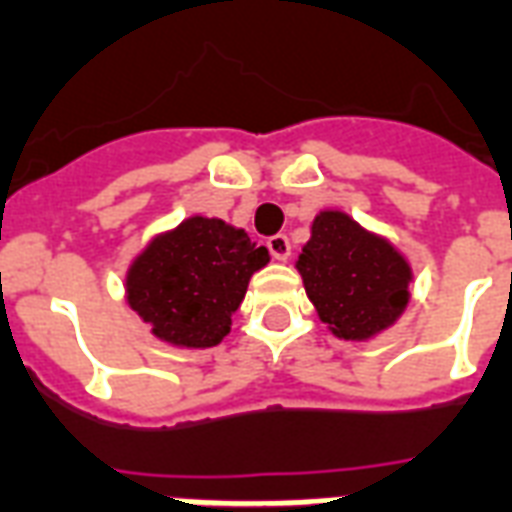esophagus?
Segmentation results:
<instances>
[{
  "label": "esophagus",
  "instance_id": "1",
  "mask_svg": "<svg viewBox=\"0 0 512 512\" xmlns=\"http://www.w3.org/2000/svg\"><path fill=\"white\" fill-rule=\"evenodd\" d=\"M268 252H271L276 260H287L292 252L290 239H287L284 233H276V236H271V239H268Z\"/></svg>",
  "mask_w": 512,
  "mask_h": 512
}]
</instances>
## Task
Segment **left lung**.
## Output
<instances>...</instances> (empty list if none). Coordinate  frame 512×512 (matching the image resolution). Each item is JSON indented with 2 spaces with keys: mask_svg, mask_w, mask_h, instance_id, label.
I'll use <instances>...</instances> for the list:
<instances>
[{
  "mask_svg": "<svg viewBox=\"0 0 512 512\" xmlns=\"http://www.w3.org/2000/svg\"><path fill=\"white\" fill-rule=\"evenodd\" d=\"M311 303L338 338L365 341L403 314L411 268L343 212H322L298 257Z\"/></svg>",
  "mask_w": 512,
  "mask_h": 512,
  "instance_id": "8db88e82",
  "label": "left lung"
}]
</instances>
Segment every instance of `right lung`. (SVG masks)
<instances>
[{
    "instance_id": "obj_1",
    "label": "right lung",
    "mask_w": 512,
    "mask_h": 512,
    "mask_svg": "<svg viewBox=\"0 0 512 512\" xmlns=\"http://www.w3.org/2000/svg\"><path fill=\"white\" fill-rule=\"evenodd\" d=\"M265 263L268 249L255 247L244 230L190 217L136 257L126 282L128 303L163 341L217 346L247 295L249 276Z\"/></svg>"
}]
</instances>
